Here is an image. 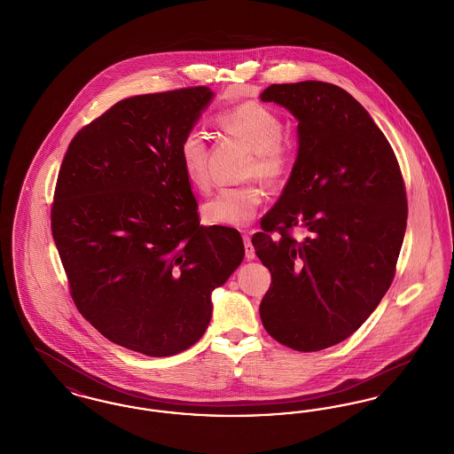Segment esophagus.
<instances>
[{
	"mask_svg": "<svg viewBox=\"0 0 454 454\" xmlns=\"http://www.w3.org/2000/svg\"><path fill=\"white\" fill-rule=\"evenodd\" d=\"M243 243H245V257L248 260L255 259V248L252 245V237L248 233L243 235Z\"/></svg>",
	"mask_w": 454,
	"mask_h": 454,
	"instance_id": "obj_1",
	"label": "esophagus"
}]
</instances>
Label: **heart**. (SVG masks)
<instances>
[{
	"mask_svg": "<svg viewBox=\"0 0 454 454\" xmlns=\"http://www.w3.org/2000/svg\"><path fill=\"white\" fill-rule=\"evenodd\" d=\"M217 126L252 148L245 176H259L267 185L279 187L287 182L296 165V148L282 139L281 117L255 102H247L217 115ZM182 170L197 191L211 189L209 146L199 130L184 134L178 145ZM265 192L259 182L221 189L202 206V217L209 224L241 228L257 216Z\"/></svg>",
	"mask_w": 454,
	"mask_h": 454,
	"instance_id": "obj_1",
	"label": "heart"
}]
</instances>
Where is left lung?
<instances>
[{"label": "left lung", "mask_w": 454, "mask_h": 454, "mask_svg": "<svg viewBox=\"0 0 454 454\" xmlns=\"http://www.w3.org/2000/svg\"><path fill=\"white\" fill-rule=\"evenodd\" d=\"M260 98L298 119L300 139L284 192L252 237L272 276L260 318L282 346L315 352L346 340L388 291L407 228L405 184L388 139L346 90L300 82ZM294 227L307 233L301 242Z\"/></svg>", "instance_id": "8db88e82"}]
</instances>
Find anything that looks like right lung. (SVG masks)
I'll return each mask as SVG.
<instances>
[{
    "label": "right lung",
    "instance_id": "obj_1",
    "mask_svg": "<svg viewBox=\"0 0 454 454\" xmlns=\"http://www.w3.org/2000/svg\"><path fill=\"white\" fill-rule=\"evenodd\" d=\"M213 91L117 102L73 137L51 209L78 311L106 339L152 357L204 335L211 293L245 255L237 230L200 226L178 145Z\"/></svg>",
    "mask_w": 454,
    "mask_h": 454
}]
</instances>
